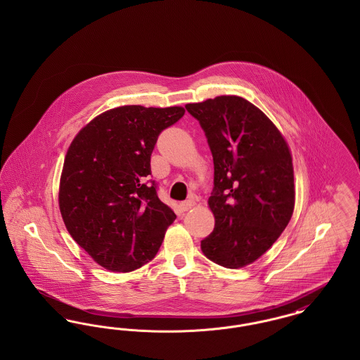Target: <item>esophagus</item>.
Listing matches in <instances>:
<instances>
[{
    "mask_svg": "<svg viewBox=\"0 0 360 360\" xmlns=\"http://www.w3.org/2000/svg\"><path fill=\"white\" fill-rule=\"evenodd\" d=\"M194 205H195V201H194V200H186V201L181 202V209H182L184 212H186V210L191 209Z\"/></svg>",
    "mask_w": 360,
    "mask_h": 360,
    "instance_id": "esophagus-1",
    "label": "esophagus"
}]
</instances>
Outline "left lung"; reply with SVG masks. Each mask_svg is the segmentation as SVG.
I'll return each mask as SVG.
<instances>
[{
	"label": "left lung",
	"mask_w": 360,
	"mask_h": 360,
	"mask_svg": "<svg viewBox=\"0 0 360 360\" xmlns=\"http://www.w3.org/2000/svg\"><path fill=\"white\" fill-rule=\"evenodd\" d=\"M185 108L204 129L214 165L207 200L214 229L201 250L223 267H244L290 221L295 191L288 143L260 109L238 96Z\"/></svg>",
	"instance_id": "obj_1"
}]
</instances>
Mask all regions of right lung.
Returning a JSON list of instances; mask_svg holds the SVG:
<instances>
[{
	"instance_id": "add662e5",
	"label": "right lung",
	"mask_w": 360,
	"mask_h": 360,
	"mask_svg": "<svg viewBox=\"0 0 360 360\" xmlns=\"http://www.w3.org/2000/svg\"><path fill=\"white\" fill-rule=\"evenodd\" d=\"M181 106L127 105L90 121L70 144L59 188L65 225L106 270L134 271L154 259L175 213L158 197L151 154Z\"/></svg>"
}]
</instances>
